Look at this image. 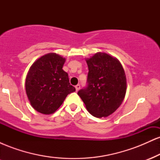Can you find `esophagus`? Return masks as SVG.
Segmentation results:
<instances>
[{"label":"esophagus","mask_w":160,"mask_h":160,"mask_svg":"<svg viewBox=\"0 0 160 160\" xmlns=\"http://www.w3.org/2000/svg\"><path fill=\"white\" fill-rule=\"evenodd\" d=\"M75 89H76V91H78L79 89H80V84H78V85L75 86Z\"/></svg>","instance_id":"34e87169"}]
</instances>
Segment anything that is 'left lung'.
<instances>
[{
  "label": "left lung",
  "instance_id": "left-lung-1",
  "mask_svg": "<svg viewBox=\"0 0 160 160\" xmlns=\"http://www.w3.org/2000/svg\"><path fill=\"white\" fill-rule=\"evenodd\" d=\"M87 85L78 94L86 109L95 117H108L122 104L126 92V78L120 62L104 52L86 60Z\"/></svg>",
  "mask_w": 160,
  "mask_h": 160
}]
</instances>
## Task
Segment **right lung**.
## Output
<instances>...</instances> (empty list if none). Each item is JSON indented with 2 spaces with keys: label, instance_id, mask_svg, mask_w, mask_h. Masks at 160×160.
I'll use <instances>...</instances> for the list:
<instances>
[{
  "label": "right lung",
  "instance_id": "add662e5",
  "mask_svg": "<svg viewBox=\"0 0 160 160\" xmlns=\"http://www.w3.org/2000/svg\"><path fill=\"white\" fill-rule=\"evenodd\" d=\"M65 59L56 53L40 57L32 65L25 80V90L31 104L44 114L54 113L67 95L75 92L68 74L62 70Z\"/></svg>",
  "mask_w": 160,
  "mask_h": 160
}]
</instances>
